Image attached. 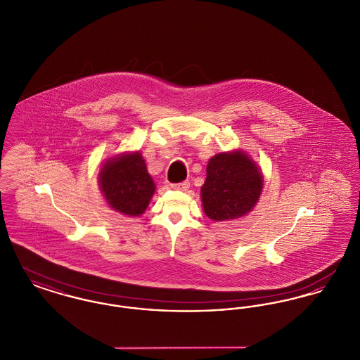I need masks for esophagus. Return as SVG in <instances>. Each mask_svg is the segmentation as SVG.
I'll return each mask as SVG.
<instances>
[{"mask_svg": "<svg viewBox=\"0 0 360 360\" xmlns=\"http://www.w3.org/2000/svg\"><path fill=\"white\" fill-rule=\"evenodd\" d=\"M188 186H190V182L188 181H184V182H179V184H172V188L185 191V190H188Z\"/></svg>", "mask_w": 360, "mask_h": 360, "instance_id": "obj_1", "label": "esophagus"}]
</instances>
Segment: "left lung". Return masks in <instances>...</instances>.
I'll list each match as a JSON object with an SVG mask.
<instances>
[{
  "instance_id": "obj_1",
  "label": "left lung",
  "mask_w": 360,
  "mask_h": 360,
  "mask_svg": "<svg viewBox=\"0 0 360 360\" xmlns=\"http://www.w3.org/2000/svg\"><path fill=\"white\" fill-rule=\"evenodd\" d=\"M263 188L255 163L241 151L213 156L201 188L206 216L214 221L235 220L251 212Z\"/></svg>"
}]
</instances>
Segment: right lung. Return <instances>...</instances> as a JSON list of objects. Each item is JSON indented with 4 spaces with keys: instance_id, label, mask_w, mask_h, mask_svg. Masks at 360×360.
Segmentation results:
<instances>
[{
    "instance_id": "obj_1",
    "label": "right lung",
    "mask_w": 360,
    "mask_h": 360,
    "mask_svg": "<svg viewBox=\"0 0 360 360\" xmlns=\"http://www.w3.org/2000/svg\"><path fill=\"white\" fill-rule=\"evenodd\" d=\"M100 188L109 206L127 216H140L155 191L140 153L108 160L100 172Z\"/></svg>"
}]
</instances>
